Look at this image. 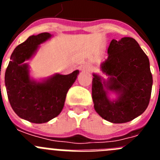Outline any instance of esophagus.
<instances>
[{
	"mask_svg": "<svg viewBox=\"0 0 160 160\" xmlns=\"http://www.w3.org/2000/svg\"><path fill=\"white\" fill-rule=\"evenodd\" d=\"M80 70H81L82 71L90 72L91 70H93V66H89V65H85V66H82L80 68Z\"/></svg>",
	"mask_w": 160,
	"mask_h": 160,
	"instance_id": "34e87169",
	"label": "esophagus"
}]
</instances>
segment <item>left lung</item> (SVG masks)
Here are the masks:
<instances>
[{"label": "left lung", "mask_w": 160, "mask_h": 160, "mask_svg": "<svg viewBox=\"0 0 160 160\" xmlns=\"http://www.w3.org/2000/svg\"><path fill=\"white\" fill-rule=\"evenodd\" d=\"M108 58L101 64L107 80L94 73L92 98L94 110L102 118L113 123H124L139 116L150 102L152 75L149 59L132 38L113 39ZM109 91L117 94L111 101Z\"/></svg>", "instance_id": "left-lung-1"}]
</instances>
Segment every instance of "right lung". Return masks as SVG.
I'll return each mask as SVG.
<instances>
[{
    "instance_id": "obj_1",
    "label": "right lung",
    "mask_w": 160,
    "mask_h": 160,
    "mask_svg": "<svg viewBox=\"0 0 160 160\" xmlns=\"http://www.w3.org/2000/svg\"><path fill=\"white\" fill-rule=\"evenodd\" d=\"M49 32L30 36L17 46L5 71L8 101L20 118L33 123H44L57 117L64 107L66 94L79 70L62 75L55 73L42 82L32 80L29 66L24 63L35 54L39 45L51 38Z\"/></svg>"
}]
</instances>
